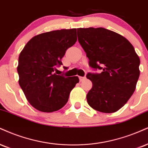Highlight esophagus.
Masks as SVG:
<instances>
[{
  "label": "esophagus",
  "instance_id": "1",
  "mask_svg": "<svg viewBox=\"0 0 148 148\" xmlns=\"http://www.w3.org/2000/svg\"><path fill=\"white\" fill-rule=\"evenodd\" d=\"M85 79H86V78H85V76H83H83H79V80H80V81H81V82L84 81Z\"/></svg>",
  "mask_w": 148,
  "mask_h": 148
}]
</instances>
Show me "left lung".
Returning a JSON list of instances; mask_svg holds the SVG:
<instances>
[{
    "mask_svg": "<svg viewBox=\"0 0 148 148\" xmlns=\"http://www.w3.org/2000/svg\"><path fill=\"white\" fill-rule=\"evenodd\" d=\"M78 40L89 58V65L100 74L88 73L92 82L87 101L103 113L120 110L136 89L140 75L139 57L127 39L103 27L78 28Z\"/></svg>",
    "mask_w": 148,
    "mask_h": 148,
    "instance_id": "8db88e82",
    "label": "left lung"
}]
</instances>
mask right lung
<instances>
[{"mask_svg": "<svg viewBox=\"0 0 148 148\" xmlns=\"http://www.w3.org/2000/svg\"><path fill=\"white\" fill-rule=\"evenodd\" d=\"M77 40L76 29H60L36 35L26 44L18 58L19 85L28 102L42 112L61 109L78 76L65 77L54 73L63 65L65 51Z\"/></svg>", "mask_w": 148, "mask_h": 148, "instance_id": "right-lung-1", "label": "right lung"}]
</instances>
